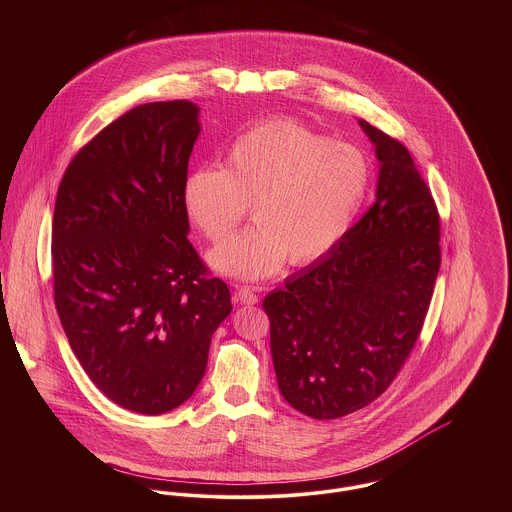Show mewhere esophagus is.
Segmentation results:
<instances>
[{"label":"esophagus","instance_id":"34e87169","mask_svg":"<svg viewBox=\"0 0 512 512\" xmlns=\"http://www.w3.org/2000/svg\"><path fill=\"white\" fill-rule=\"evenodd\" d=\"M234 299H236L238 303H244V305H254V303H258V295H256V292H254L252 288H248V286H238L236 292H234Z\"/></svg>","mask_w":512,"mask_h":512}]
</instances>
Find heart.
Listing matches in <instances>:
<instances>
[{
	"label": "heart",
	"mask_w": 512,
	"mask_h": 512,
	"mask_svg": "<svg viewBox=\"0 0 512 512\" xmlns=\"http://www.w3.org/2000/svg\"><path fill=\"white\" fill-rule=\"evenodd\" d=\"M361 149L331 142L292 120L260 124L226 149L222 167H199L183 181L187 219L211 242L244 219L254 224L209 252L224 276L260 280L333 248L361 211L368 191Z\"/></svg>",
	"instance_id": "heart-1"
}]
</instances>
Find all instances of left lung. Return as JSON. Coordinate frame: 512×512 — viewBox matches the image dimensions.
<instances>
[{"mask_svg": "<svg viewBox=\"0 0 512 512\" xmlns=\"http://www.w3.org/2000/svg\"><path fill=\"white\" fill-rule=\"evenodd\" d=\"M380 161L376 201L341 240L264 297L282 396L335 420L376 400L422 331L441 264L432 191L398 140L359 120Z\"/></svg>", "mask_w": 512, "mask_h": 512, "instance_id": "left-lung-1", "label": "left lung"}]
</instances>
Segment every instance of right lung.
<instances>
[{
	"label": "right lung",
	"instance_id": "right-lung-1",
	"mask_svg": "<svg viewBox=\"0 0 512 512\" xmlns=\"http://www.w3.org/2000/svg\"><path fill=\"white\" fill-rule=\"evenodd\" d=\"M189 100L132 108L69 163L53 217L55 305L78 363L114 404L165 414L197 390L228 286L189 242Z\"/></svg>",
	"mask_w": 512,
	"mask_h": 512
}]
</instances>
